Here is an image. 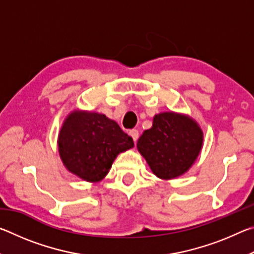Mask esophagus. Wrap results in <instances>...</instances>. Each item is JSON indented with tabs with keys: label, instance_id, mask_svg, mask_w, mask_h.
Instances as JSON below:
<instances>
[{
	"label": "esophagus",
	"instance_id": "34e87169",
	"mask_svg": "<svg viewBox=\"0 0 254 254\" xmlns=\"http://www.w3.org/2000/svg\"><path fill=\"white\" fill-rule=\"evenodd\" d=\"M130 135L132 136L133 141H134V142H136L137 137H139V131H137V130H131L130 131Z\"/></svg>",
	"mask_w": 254,
	"mask_h": 254
}]
</instances>
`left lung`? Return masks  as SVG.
<instances>
[{"label": "left lung", "instance_id": "obj_1", "mask_svg": "<svg viewBox=\"0 0 254 254\" xmlns=\"http://www.w3.org/2000/svg\"><path fill=\"white\" fill-rule=\"evenodd\" d=\"M150 169L161 179H174L187 173L203 147V131L186 115L165 112L154 115L152 127L136 143Z\"/></svg>", "mask_w": 254, "mask_h": 254}]
</instances>
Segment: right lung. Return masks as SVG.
<instances>
[{
    "label": "right lung",
    "mask_w": 254,
    "mask_h": 254,
    "mask_svg": "<svg viewBox=\"0 0 254 254\" xmlns=\"http://www.w3.org/2000/svg\"><path fill=\"white\" fill-rule=\"evenodd\" d=\"M134 147L132 137L104 114L74 111L58 136L60 158L66 168L89 183L109 174L119 153Z\"/></svg>",
    "instance_id": "obj_1"
}]
</instances>
